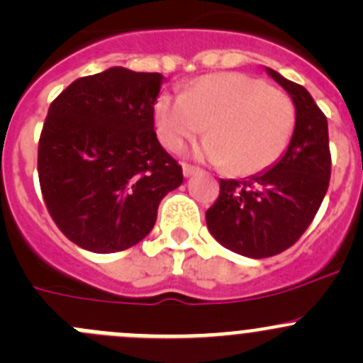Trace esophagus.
Segmentation results:
<instances>
[{
  "instance_id": "34e87169",
  "label": "esophagus",
  "mask_w": 363,
  "mask_h": 363,
  "mask_svg": "<svg viewBox=\"0 0 363 363\" xmlns=\"http://www.w3.org/2000/svg\"><path fill=\"white\" fill-rule=\"evenodd\" d=\"M200 168L195 167V164H189V163H182V174H184V177H191V175L199 174Z\"/></svg>"
}]
</instances>
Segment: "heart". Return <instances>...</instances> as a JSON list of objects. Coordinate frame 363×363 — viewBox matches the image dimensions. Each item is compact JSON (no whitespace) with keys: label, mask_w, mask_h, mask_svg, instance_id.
<instances>
[{"label":"heart","mask_w":363,"mask_h":363,"mask_svg":"<svg viewBox=\"0 0 363 363\" xmlns=\"http://www.w3.org/2000/svg\"><path fill=\"white\" fill-rule=\"evenodd\" d=\"M156 133L179 151L203 130L211 138L200 155L235 175L272 167L294 137L295 104L269 82L244 73H214L196 80L184 96L163 94L155 107Z\"/></svg>","instance_id":"b5f03b06"}]
</instances>
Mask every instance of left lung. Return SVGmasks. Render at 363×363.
<instances>
[{"label": "left lung", "instance_id": "obj_1", "mask_svg": "<svg viewBox=\"0 0 363 363\" xmlns=\"http://www.w3.org/2000/svg\"><path fill=\"white\" fill-rule=\"evenodd\" d=\"M267 72L295 104L290 145L262 174L242 181L221 179L218 200L205 212L212 237L247 258H269L294 246L313 223L330 182L327 117L306 87Z\"/></svg>", "mask_w": 363, "mask_h": 363}]
</instances>
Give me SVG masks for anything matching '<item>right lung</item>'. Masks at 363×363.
I'll list each match as a JSON object with an SVG mask.
<instances>
[{
    "mask_svg": "<svg viewBox=\"0 0 363 363\" xmlns=\"http://www.w3.org/2000/svg\"><path fill=\"white\" fill-rule=\"evenodd\" d=\"M161 73L113 67L80 77L50 104L38 142L43 202L79 247L117 252L152 230L182 168L158 142Z\"/></svg>",
    "mask_w": 363,
    "mask_h": 363,
    "instance_id": "obj_1",
    "label": "right lung"
}]
</instances>
